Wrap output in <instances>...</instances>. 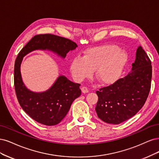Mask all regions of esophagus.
<instances>
[{
    "label": "esophagus",
    "instance_id": "esophagus-1",
    "mask_svg": "<svg viewBox=\"0 0 159 159\" xmlns=\"http://www.w3.org/2000/svg\"><path fill=\"white\" fill-rule=\"evenodd\" d=\"M81 90H82V93H84V94L89 93V89H87V87H86V86H83V87H82V88H81Z\"/></svg>",
    "mask_w": 159,
    "mask_h": 159
}]
</instances>
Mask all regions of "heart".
Instances as JSON below:
<instances>
[{
  "label": "heart",
  "instance_id": "heart-1",
  "mask_svg": "<svg viewBox=\"0 0 159 159\" xmlns=\"http://www.w3.org/2000/svg\"><path fill=\"white\" fill-rule=\"evenodd\" d=\"M127 55L116 45H105L90 48L84 57L76 56L70 63L73 78L80 82L94 75L101 83L110 84L118 79L127 62Z\"/></svg>",
  "mask_w": 159,
  "mask_h": 159
}]
</instances>
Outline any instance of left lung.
I'll return each mask as SVG.
<instances>
[{
  "instance_id": "8db88e82",
  "label": "left lung",
  "mask_w": 159,
  "mask_h": 159,
  "mask_svg": "<svg viewBox=\"0 0 159 159\" xmlns=\"http://www.w3.org/2000/svg\"><path fill=\"white\" fill-rule=\"evenodd\" d=\"M151 78V61L139 46L131 72L96 92L98 96L95 108L98 117L107 124L117 125L135 116L147 99Z\"/></svg>"
}]
</instances>
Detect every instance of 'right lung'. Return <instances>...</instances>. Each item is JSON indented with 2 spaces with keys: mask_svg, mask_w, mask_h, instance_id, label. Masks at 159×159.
<instances>
[{
  "mask_svg": "<svg viewBox=\"0 0 159 159\" xmlns=\"http://www.w3.org/2000/svg\"><path fill=\"white\" fill-rule=\"evenodd\" d=\"M77 45L73 41L51 34L35 35L19 52L14 64V82L20 106L30 117L43 125L58 124L69 111L73 102L81 94L80 84L59 76L51 88L43 93H34L24 84L20 64L24 56L36 49L50 50L65 58Z\"/></svg>",
  "mask_w": 159,
  "mask_h": 159,
  "instance_id": "1",
  "label": "right lung"
}]
</instances>
